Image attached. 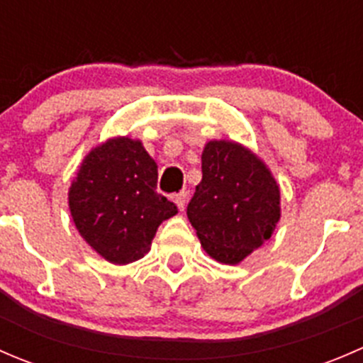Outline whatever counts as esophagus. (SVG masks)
I'll return each mask as SVG.
<instances>
[{
	"label": "esophagus",
	"instance_id": "34e87169",
	"mask_svg": "<svg viewBox=\"0 0 363 363\" xmlns=\"http://www.w3.org/2000/svg\"><path fill=\"white\" fill-rule=\"evenodd\" d=\"M174 199H175V203H177L179 211H184L186 203H188V193L181 191V193H177V195H175Z\"/></svg>",
	"mask_w": 363,
	"mask_h": 363
}]
</instances>
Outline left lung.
<instances>
[{
  "instance_id": "obj_1",
  "label": "left lung",
  "mask_w": 363,
  "mask_h": 363,
  "mask_svg": "<svg viewBox=\"0 0 363 363\" xmlns=\"http://www.w3.org/2000/svg\"><path fill=\"white\" fill-rule=\"evenodd\" d=\"M186 212L207 255L235 265L272 235L281 216L279 186L242 145L212 140Z\"/></svg>"
}]
</instances>
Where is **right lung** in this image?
Segmentation results:
<instances>
[{
    "label": "right lung",
    "instance_id": "obj_1",
    "mask_svg": "<svg viewBox=\"0 0 363 363\" xmlns=\"http://www.w3.org/2000/svg\"><path fill=\"white\" fill-rule=\"evenodd\" d=\"M158 167L142 142L112 138L80 164L68 193L77 230L107 262L124 265L151 250L177 205L156 191Z\"/></svg>",
    "mask_w": 363,
    "mask_h": 363
}]
</instances>
